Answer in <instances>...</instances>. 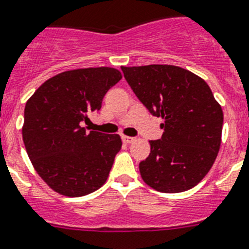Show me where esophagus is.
<instances>
[{
  "label": "esophagus",
  "mask_w": 249,
  "mask_h": 249,
  "mask_svg": "<svg viewBox=\"0 0 249 249\" xmlns=\"http://www.w3.org/2000/svg\"><path fill=\"white\" fill-rule=\"evenodd\" d=\"M123 142H124V143H126V144L133 143V142H135V138L126 137V135H123Z\"/></svg>",
  "instance_id": "obj_1"
}]
</instances>
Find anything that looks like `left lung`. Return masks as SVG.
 <instances>
[{
  "label": "left lung",
  "mask_w": 249,
  "mask_h": 249,
  "mask_svg": "<svg viewBox=\"0 0 249 249\" xmlns=\"http://www.w3.org/2000/svg\"><path fill=\"white\" fill-rule=\"evenodd\" d=\"M149 112L163 119L160 141L139 163L143 181L160 192L192 189L208 175L221 143L223 110L208 83L177 66L121 67Z\"/></svg>",
  "instance_id": "8db88e82"
}]
</instances>
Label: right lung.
<instances>
[{
    "label": "right lung",
    "mask_w": 249,
    "mask_h": 249,
    "mask_svg": "<svg viewBox=\"0 0 249 249\" xmlns=\"http://www.w3.org/2000/svg\"><path fill=\"white\" fill-rule=\"evenodd\" d=\"M110 67L62 72L26 102L22 139L31 163L53 191L79 197L99 190L121 149L118 134L87 131L82 121L99 111L108 89L121 79Z\"/></svg>",
    "instance_id": "obj_1"
}]
</instances>
